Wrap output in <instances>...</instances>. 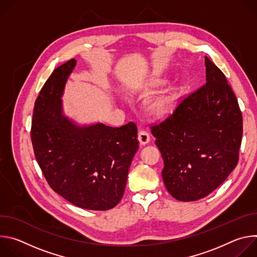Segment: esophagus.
I'll list each match as a JSON object with an SVG mask.
<instances>
[{
  "instance_id": "esophagus-1",
  "label": "esophagus",
  "mask_w": 257,
  "mask_h": 257,
  "mask_svg": "<svg viewBox=\"0 0 257 257\" xmlns=\"http://www.w3.org/2000/svg\"><path fill=\"white\" fill-rule=\"evenodd\" d=\"M138 140L140 142V144L144 145V144H148L151 140V135L148 131H144V130H141L139 133H138Z\"/></svg>"
}]
</instances>
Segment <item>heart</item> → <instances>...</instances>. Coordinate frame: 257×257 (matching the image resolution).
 I'll list each match as a JSON object with an SVG mask.
<instances>
[{"mask_svg": "<svg viewBox=\"0 0 257 257\" xmlns=\"http://www.w3.org/2000/svg\"><path fill=\"white\" fill-rule=\"evenodd\" d=\"M172 107H173L172 100L168 98H161L154 101L151 104L150 111L154 116L158 118H162L167 116L172 111Z\"/></svg>", "mask_w": 257, "mask_h": 257, "instance_id": "1", "label": "heart"}]
</instances>
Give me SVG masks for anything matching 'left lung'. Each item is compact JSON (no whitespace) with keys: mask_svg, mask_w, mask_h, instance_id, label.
<instances>
[{"mask_svg":"<svg viewBox=\"0 0 257 257\" xmlns=\"http://www.w3.org/2000/svg\"><path fill=\"white\" fill-rule=\"evenodd\" d=\"M204 60L206 83L151 127L164 160L166 188L180 201L207 196L239 161L243 120L237 97L224 73Z\"/></svg>","mask_w":257,"mask_h":257,"instance_id":"8db88e82","label":"left lung"}]
</instances>
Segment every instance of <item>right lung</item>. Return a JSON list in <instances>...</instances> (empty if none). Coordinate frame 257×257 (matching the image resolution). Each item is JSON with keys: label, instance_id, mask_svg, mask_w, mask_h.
I'll use <instances>...</instances> for the list:
<instances>
[{"label": "right lung", "instance_id": "obj_1", "mask_svg": "<svg viewBox=\"0 0 257 257\" xmlns=\"http://www.w3.org/2000/svg\"><path fill=\"white\" fill-rule=\"evenodd\" d=\"M76 60L54 70L35 100L31 141L51 188L78 207L106 210L121 200L138 151L133 122L114 128L76 125L64 116L62 95Z\"/></svg>", "mask_w": 257, "mask_h": 257}]
</instances>
